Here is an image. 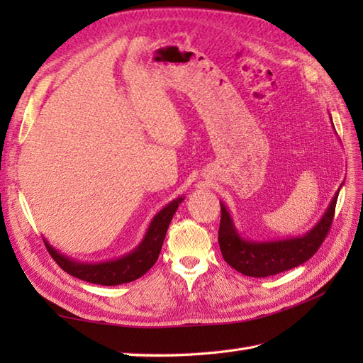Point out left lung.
Segmentation results:
<instances>
[{"label":"left lung","instance_id":"obj_1","mask_svg":"<svg viewBox=\"0 0 363 363\" xmlns=\"http://www.w3.org/2000/svg\"><path fill=\"white\" fill-rule=\"evenodd\" d=\"M342 186L338 187L325 215L309 233L299 237L279 238V240L257 242L243 238L238 234L228 207L220 203L221 221L218 229V243L223 259L238 273L251 277L273 276L304 264L318 251L329 233L334 220L338 191H340Z\"/></svg>","mask_w":363,"mask_h":363}]
</instances>
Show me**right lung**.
Listing matches in <instances>:
<instances>
[{
  "label": "right lung",
  "instance_id": "add662e5",
  "mask_svg": "<svg viewBox=\"0 0 363 363\" xmlns=\"http://www.w3.org/2000/svg\"><path fill=\"white\" fill-rule=\"evenodd\" d=\"M182 201L184 196L176 198L172 203H168L164 209L159 211V213L154 215L140 245L118 259L98 262V264H86V262H78L65 256V254H60L45 238L43 242L46 250L50 251L52 259L56 260V264L64 272L78 277V279L99 285H120L133 282L138 279V277H142L156 264L162 245H164L165 240L167 229Z\"/></svg>",
  "mask_w": 363,
  "mask_h": 363
}]
</instances>
